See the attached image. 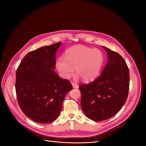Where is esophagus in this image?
Wrapping results in <instances>:
<instances>
[{
	"label": "esophagus",
	"mask_w": 146,
	"mask_h": 146,
	"mask_svg": "<svg viewBox=\"0 0 146 146\" xmlns=\"http://www.w3.org/2000/svg\"><path fill=\"white\" fill-rule=\"evenodd\" d=\"M72 86H73V88H79V85L77 84L73 83L72 84Z\"/></svg>",
	"instance_id": "obj_1"
}]
</instances>
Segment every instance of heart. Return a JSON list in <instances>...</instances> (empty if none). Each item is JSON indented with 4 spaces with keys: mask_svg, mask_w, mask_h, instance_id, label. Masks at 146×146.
I'll return each mask as SVG.
<instances>
[{
    "mask_svg": "<svg viewBox=\"0 0 146 146\" xmlns=\"http://www.w3.org/2000/svg\"><path fill=\"white\" fill-rule=\"evenodd\" d=\"M104 61L103 53L100 49L76 45L66 51V57H59L56 66L63 78H70L75 68L76 74L84 81L88 82L97 76Z\"/></svg>",
    "mask_w": 146,
    "mask_h": 146,
    "instance_id": "heart-1",
    "label": "heart"
}]
</instances>
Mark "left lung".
<instances>
[{"instance_id":"left-lung-1","label":"left lung","mask_w":146,"mask_h":146,"mask_svg":"<svg viewBox=\"0 0 146 146\" xmlns=\"http://www.w3.org/2000/svg\"><path fill=\"white\" fill-rule=\"evenodd\" d=\"M103 48L108 58L102 74L93 82L79 86L83 111L96 121L116 114L126 102L129 89V71L124 59L118 53Z\"/></svg>"}]
</instances>
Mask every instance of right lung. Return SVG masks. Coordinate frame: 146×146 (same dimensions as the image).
Segmentation results:
<instances>
[{
  "instance_id": "right-lung-1",
  "label": "right lung",
  "mask_w": 146,
  "mask_h": 146,
  "mask_svg": "<svg viewBox=\"0 0 146 146\" xmlns=\"http://www.w3.org/2000/svg\"><path fill=\"white\" fill-rule=\"evenodd\" d=\"M61 43L28 53L16 71L19 104L27 117L38 123H50L58 117L66 95L72 89L68 80L60 78L53 70L56 66V53Z\"/></svg>"
}]
</instances>
